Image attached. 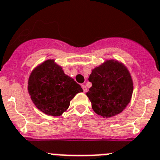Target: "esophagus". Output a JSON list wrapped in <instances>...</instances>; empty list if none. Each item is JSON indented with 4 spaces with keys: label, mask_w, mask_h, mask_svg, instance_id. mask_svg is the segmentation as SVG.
<instances>
[{
    "label": "esophagus",
    "mask_w": 160,
    "mask_h": 160,
    "mask_svg": "<svg viewBox=\"0 0 160 160\" xmlns=\"http://www.w3.org/2000/svg\"><path fill=\"white\" fill-rule=\"evenodd\" d=\"M82 88H83V90H84V92H86L88 91V89H87V87H86L84 84H82Z\"/></svg>",
    "instance_id": "esophagus-1"
}]
</instances>
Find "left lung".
Returning a JSON list of instances; mask_svg holds the SVG:
<instances>
[{
  "mask_svg": "<svg viewBox=\"0 0 160 160\" xmlns=\"http://www.w3.org/2000/svg\"><path fill=\"white\" fill-rule=\"evenodd\" d=\"M92 87L86 93L97 114L112 118L126 109L131 100L134 86L128 68L115 59H108L92 70Z\"/></svg>",
  "mask_w": 160,
  "mask_h": 160,
  "instance_id": "left-lung-1",
  "label": "left lung"
}]
</instances>
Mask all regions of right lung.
I'll list each match as a JSON object with an SVG mask.
<instances>
[{
  "mask_svg": "<svg viewBox=\"0 0 160 160\" xmlns=\"http://www.w3.org/2000/svg\"><path fill=\"white\" fill-rule=\"evenodd\" d=\"M83 89L64 73L55 59H47L32 71L28 92L33 103L47 115L60 116L68 109L70 101Z\"/></svg>",
  "mask_w": 160,
  "mask_h": 160,
  "instance_id": "right-lung-1",
  "label": "right lung"
}]
</instances>
